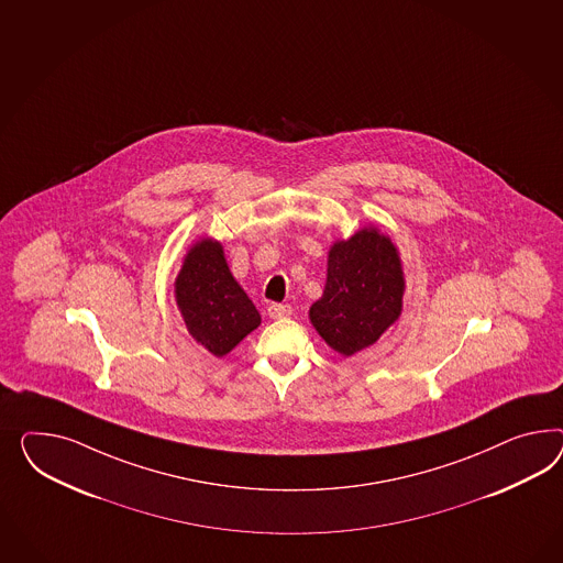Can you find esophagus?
I'll return each instance as SVG.
<instances>
[{
	"instance_id": "obj_1",
	"label": "esophagus",
	"mask_w": 563,
	"mask_h": 563,
	"mask_svg": "<svg viewBox=\"0 0 563 563\" xmlns=\"http://www.w3.org/2000/svg\"><path fill=\"white\" fill-rule=\"evenodd\" d=\"M290 313H292V309H290V305H283V303L268 305V316H271V318H273V320H283V318H289Z\"/></svg>"
}]
</instances>
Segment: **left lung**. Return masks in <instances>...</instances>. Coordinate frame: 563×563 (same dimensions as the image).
Segmentation results:
<instances>
[{
	"instance_id": "1",
	"label": "left lung",
	"mask_w": 563,
	"mask_h": 563,
	"mask_svg": "<svg viewBox=\"0 0 563 563\" xmlns=\"http://www.w3.org/2000/svg\"><path fill=\"white\" fill-rule=\"evenodd\" d=\"M404 273L396 245L375 228L332 245L328 280L309 318L321 338L352 356L379 340L399 318Z\"/></svg>"
}]
</instances>
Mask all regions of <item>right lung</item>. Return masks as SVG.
Returning a JSON list of instances; mask_svg holds the SVG:
<instances>
[{
	"mask_svg": "<svg viewBox=\"0 0 563 563\" xmlns=\"http://www.w3.org/2000/svg\"><path fill=\"white\" fill-rule=\"evenodd\" d=\"M176 303L188 332L214 356L235 349L260 325L258 309L229 273L221 243L202 240L184 258Z\"/></svg>",
	"mask_w": 563,
	"mask_h": 563,
	"instance_id": "1",
	"label": "right lung"
}]
</instances>
